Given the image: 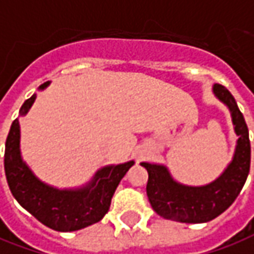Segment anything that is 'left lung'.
<instances>
[{
    "label": "left lung",
    "instance_id": "8db88e82",
    "mask_svg": "<svg viewBox=\"0 0 254 254\" xmlns=\"http://www.w3.org/2000/svg\"><path fill=\"white\" fill-rule=\"evenodd\" d=\"M213 93L231 111L232 124L238 134L231 164L214 182L202 187H190L175 182L164 165L141 162L148 172L147 196L161 217L180 223H206L231 206L244 187L251 169V140L242 113L231 93L214 84Z\"/></svg>",
    "mask_w": 254,
    "mask_h": 254
}]
</instances>
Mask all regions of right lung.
Segmentation results:
<instances>
[{
  "instance_id": "add662e5",
  "label": "right lung",
  "mask_w": 254,
  "mask_h": 254,
  "mask_svg": "<svg viewBox=\"0 0 254 254\" xmlns=\"http://www.w3.org/2000/svg\"><path fill=\"white\" fill-rule=\"evenodd\" d=\"M49 82L40 86L45 89ZM35 95L23 103L20 115L27 114ZM134 164L106 166L97 172L92 182L82 189L58 190L38 180L20 157V127L19 120L12 127L5 143V175L10 192L27 212L44 226L55 231H77L95 224L109 212L111 198L121 179Z\"/></svg>"
}]
</instances>
